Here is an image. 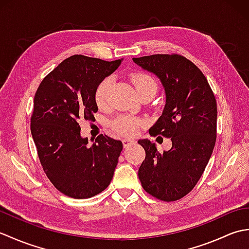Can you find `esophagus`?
I'll return each mask as SVG.
<instances>
[{"label":"esophagus","instance_id":"obj_1","mask_svg":"<svg viewBox=\"0 0 249 249\" xmlns=\"http://www.w3.org/2000/svg\"><path fill=\"white\" fill-rule=\"evenodd\" d=\"M122 142H123V146H124V147H127V146H129L130 144L134 143L133 141H131V140H127V139H123V141H122Z\"/></svg>","mask_w":249,"mask_h":249}]
</instances>
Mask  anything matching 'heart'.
<instances>
[{
    "instance_id": "1",
    "label": "heart",
    "mask_w": 249,
    "mask_h": 249,
    "mask_svg": "<svg viewBox=\"0 0 249 249\" xmlns=\"http://www.w3.org/2000/svg\"><path fill=\"white\" fill-rule=\"evenodd\" d=\"M130 80L134 83L139 96L144 94H155L157 91V83L154 78L144 71L133 72L130 75ZM111 82H112V78L106 77L99 82L96 89H95L94 99L99 108H104L107 104ZM143 126V121L134 118L131 115H120L111 123V127L115 133L122 137H125V138H134L140 133Z\"/></svg>"
}]
</instances>
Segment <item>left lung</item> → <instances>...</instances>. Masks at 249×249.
<instances>
[{
	"label": "left lung",
	"mask_w": 249,
	"mask_h": 249,
	"mask_svg": "<svg viewBox=\"0 0 249 249\" xmlns=\"http://www.w3.org/2000/svg\"><path fill=\"white\" fill-rule=\"evenodd\" d=\"M136 64L160 79L166 92L163 112L149 133L171 138L169 151L158 152L149 140H139L145 160L138 177L147 194L176 201L192 192L212 155L217 129V104L203 72L183 55L134 57Z\"/></svg>",
	"instance_id": "1"
}]
</instances>
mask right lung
<instances>
[{"instance_id":"add662e5","label":"right lung","mask_w":249,"mask_h":249,"mask_svg":"<svg viewBox=\"0 0 249 249\" xmlns=\"http://www.w3.org/2000/svg\"><path fill=\"white\" fill-rule=\"evenodd\" d=\"M120 64L75 54L49 72L35 93L31 133L37 154L47 178L67 197H94L112 179L123 144L99 135L89 146L78 122L94 119L95 89Z\"/></svg>"}]
</instances>
